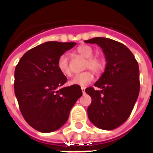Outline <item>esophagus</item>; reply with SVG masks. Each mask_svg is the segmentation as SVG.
Here are the masks:
<instances>
[{"label": "esophagus", "instance_id": "esophagus-1", "mask_svg": "<svg viewBox=\"0 0 153 153\" xmlns=\"http://www.w3.org/2000/svg\"><path fill=\"white\" fill-rule=\"evenodd\" d=\"M85 88H86L85 87H81V89H82V92H83V94L85 93Z\"/></svg>", "mask_w": 153, "mask_h": 153}]
</instances>
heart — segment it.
<instances>
[{
  "instance_id": "1",
  "label": "heart",
  "mask_w": 153,
  "mask_h": 153,
  "mask_svg": "<svg viewBox=\"0 0 153 153\" xmlns=\"http://www.w3.org/2000/svg\"><path fill=\"white\" fill-rule=\"evenodd\" d=\"M77 53L86 58V61L84 62V69L90 68L91 70L95 71L97 73L100 72L102 70L103 63L102 60L98 59L97 57H94V50L92 47L88 45H80L77 48ZM57 68L60 73L63 75L70 77L72 75V71L70 70V65H69V57L66 53H63L60 55L58 60H57ZM94 76L92 71L86 70L82 73L78 74L74 77L72 80L70 81L71 84L79 85V86H87L88 84L93 82Z\"/></svg>"
}]
</instances>
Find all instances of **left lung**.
I'll return each instance as SVG.
<instances>
[{"label":"left lung","instance_id":"8db88e82","mask_svg":"<svg viewBox=\"0 0 153 153\" xmlns=\"http://www.w3.org/2000/svg\"><path fill=\"white\" fill-rule=\"evenodd\" d=\"M102 49L106 69L94 86L85 89L92 98L88 107L90 121L97 128L111 130L125 123L131 114L139 93V69L128 47L112 39L94 38L85 41Z\"/></svg>","mask_w":153,"mask_h":153}]
</instances>
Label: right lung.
<instances>
[{
	"instance_id": "1",
	"label": "right lung",
	"mask_w": 153,
	"mask_h": 153,
	"mask_svg": "<svg viewBox=\"0 0 153 153\" xmlns=\"http://www.w3.org/2000/svg\"><path fill=\"white\" fill-rule=\"evenodd\" d=\"M76 42H47L28 51L15 70V93L22 115L42 133L57 130L68 120L70 111L82 96L79 85L60 87L67 78L57 68L61 54Z\"/></svg>"
}]
</instances>
